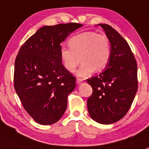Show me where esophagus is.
<instances>
[{
	"label": "esophagus",
	"mask_w": 149,
	"mask_h": 149,
	"mask_svg": "<svg viewBox=\"0 0 149 149\" xmlns=\"http://www.w3.org/2000/svg\"><path fill=\"white\" fill-rule=\"evenodd\" d=\"M82 81H83V79H82V78H77L76 82H77V84H80L81 82H82Z\"/></svg>",
	"instance_id": "34e87169"
}]
</instances>
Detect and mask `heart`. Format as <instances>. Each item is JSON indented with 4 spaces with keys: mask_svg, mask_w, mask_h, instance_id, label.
<instances>
[{
    "mask_svg": "<svg viewBox=\"0 0 149 149\" xmlns=\"http://www.w3.org/2000/svg\"><path fill=\"white\" fill-rule=\"evenodd\" d=\"M69 45L70 48L61 47L60 55L63 66L69 72L76 71L81 60L79 76L85 78L91 76L95 69L103 70L110 61L111 44L104 35L85 31L71 38Z\"/></svg>",
    "mask_w": 149,
    "mask_h": 149,
    "instance_id": "obj_1",
    "label": "heart"
}]
</instances>
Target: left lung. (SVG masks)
<instances>
[{"label": "left lung", "instance_id": "8db88e82", "mask_svg": "<svg viewBox=\"0 0 149 149\" xmlns=\"http://www.w3.org/2000/svg\"><path fill=\"white\" fill-rule=\"evenodd\" d=\"M111 49L107 69L86 81L93 88L87 108L93 120L109 125L122 119L129 110L137 91L136 60L125 39L113 28L100 24Z\"/></svg>", "mask_w": 149, "mask_h": 149}]
</instances>
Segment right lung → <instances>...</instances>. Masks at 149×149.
I'll return each instance as SVG.
<instances>
[{
  "label": "right lung",
  "mask_w": 149,
  "mask_h": 149,
  "mask_svg": "<svg viewBox=\"0 0 149 149\" xmlns=\"http://www.w3.org/2000/svg\"><path fill=\"white\" fill-rule=\"evenodd\" d=\"M82 24L44 26L22 45L15 61L14 83L22 107L38 123L58 122L76 87V78L62 65L61 42Z\"/></svg>",
  "instance_id": "obj_1"
}]
</instances>
